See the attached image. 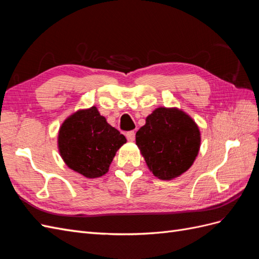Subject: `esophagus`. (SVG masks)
<instances>
[{"label":"esophagus","mask_w":259,"mask_h":259,"mask_svg":"<svg viewBox=\"0 0 259 259\" xmlns=\"http://www.w3.org/2000/svg\"><path fill=\"white\" fill-rule=\"evenodd\" d=\"M126 138L128 142H134L135 140V132L134 131H131L126 133Z\"/></svg>","instance_id":"34e87169"}]
</instances>
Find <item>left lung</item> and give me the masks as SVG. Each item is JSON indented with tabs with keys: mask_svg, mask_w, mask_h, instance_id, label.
Segmentation results:
<instances>
[{
	"mask_svg": "<svg viewBox=\"0 0 259 259\" xmlns=\"http://www.w3.org/2000/svg\"><path fill=\"white\" fill-rule=\"evenodd\" d=\"M136 145L152 174L171 180L191 167L200 150L201 133L189 114L160 107L136 133Z\"/></svg>",
	"mask_w": 259,
	"mask_h": 259,
	"instance_id": "left-lung-1",
	"label": "left lung"
}]
</instances>
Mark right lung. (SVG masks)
I'll list each match as a JSON object with an SVG mask.
<instances>
[{
	"label": "right lung",
	"instance_id": "1",
	"mask_svg": "<svg viewBox=\"0 0 259 259\" xmlns=\"http://www.w3.org/2000/svg\"><path fill=\"white\" fill-rule=\"evenodd\" d=\"M58 150L66 165L88 178L105 175L126 138L93 106L69 115L58 133Z\"/></svg>",
	"mask_w": 259,
	"mask_h": 259
}]
</instances>
